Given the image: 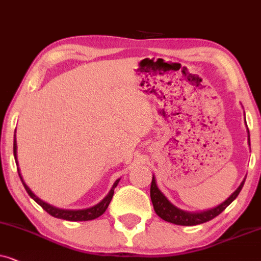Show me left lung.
Here are the masks:
<instances>
[{
	"instance_id": "obj_1",
	"label": "left lung",
	"mask_w": 261,
	"mask_h": 261,
	"mask_svg": "<svg viewBox=\"0 0 261 261\" xmlns=\"http://www.w3.org/2000/svg\"><path fill=\"white\" fill-rule=\"evenodd\" d=\"M248 143H249V131H248ZM251 145V144H249ZM245 180L241 182L238 189L235 190V192L231 194L228 199H225L223 203H221L220 205L216 207H213L210 210L200 211V213H189V211H184L181 209L173 205V204L167 199L165 194L159 190L158 185H156L155 176L152 175L151 180V186H150V198L152 201V206H154L155 213L159 215L162 220L167 222H171V223L178 224V225H197L205 223V222L213 220L216 216H218L236 197L239 196L240 191L244 187Z\"/></svg>"
}]
</instances>
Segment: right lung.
Segmentation results:
<instances>
[{
	"label": "right lung",
	"mask_w": 261,
	"mask_h": 261,
	"mask_svg": "<svg viewBox=\"0 0 261 261\" xmlns=\"http://www.w3.org/2000/svg\"><path fill=\"white\" fill-rule=\"evenodd\" d=\"M13 150H14V158H15L16 166H19V163H17V158H16V140H14ZM17 173H19V176H20V179H21L22 185H23V187H25V190L27 191V193L30 194V197L32 198V199H34V201H37V203L39 204V205L43 207V209L46 211L47 214H50L51 216H54L56 218H61V220L72 221V222L90 221V220H95V218L101 216V215L106 211L107 207H109V204L111 203V200H112L114 189H116L118 182H119V180H120V179L116 180V182L113 184L112 189H111L109 194H107V196L103 198V199L100 201L99 204H96V205L92 206V207H88V209H82V210H67V209H60V207H56L54 205H50L48 203H45L44 200H41L40 198H38L36 194H34L32 191H31L30 187L26 185L25 181H23L21 173H20L19 168H17Z\"/></svg>",
	"instance_id": "1"
}]
</instances>
